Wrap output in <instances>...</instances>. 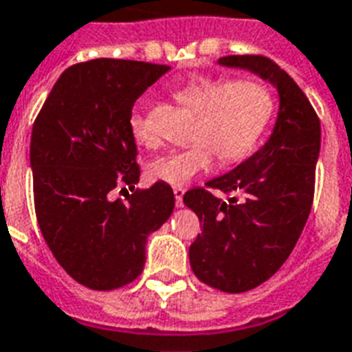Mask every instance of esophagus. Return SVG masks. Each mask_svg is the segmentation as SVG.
<instances>
[{
  "instance_id": "esophagus-1",
  "label": "esophagus",
  "mask_w": 352,
  "mask_h": 352,
  "mask_svg": "<svg viewBox=\"0 0 352 352\" xmlns=\"http://www.w3.org/2000/svg\"><path fill=\"white\" fill-rule=\"evenodd\" d=\"M184 192H186V190H184L183 186H175V188H173V194H175V203H177V207H183V197H184Z\"/></svg>"
}]
</instances>
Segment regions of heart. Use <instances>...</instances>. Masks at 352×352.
<instances>
[{
	"mask_svg": "<svg viewBox=\"0 0 352 352\" xmlns=\"http://www.w3.org/2000/svg\"><path fill=\"white\" fill-rule=\"evenodd\" d=\"M173 96L196 111L194 143L156 156L147 166L153 181L171 186L188 184L205 173L214 162V155L222 164L239 162L259 142L274 111V95L259 80L188 78L173 87ZM130 132L138 143H155L145 119L138 113L130 119Z\"/></svg>",
	"mask_w": 352,
	"mask_h": 352,
	"instance_id": "obj_1",
	"label": "heart"
}]
</instances>
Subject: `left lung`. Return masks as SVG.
<instances>
[{"mask_svg":"<svg viewBox=\"0 0 352 352\" xmlns=\"http://www.w3.org/2000/svg\"><path fill=\"white\" fill-rule=\"evenodd\" d=\"M218 65L250 70L280 96L274 129L261 149L183 197L201 223L188 250L194 274L223 293H244L276 274L306 226L321 123L295 80L269 57L226 56ZM209 188L234 196L222 200Z\"/></svg>","mask_w":352,"mask_h":352,"instance_id":"8db88e82","label":"left lung"}]
</instances>
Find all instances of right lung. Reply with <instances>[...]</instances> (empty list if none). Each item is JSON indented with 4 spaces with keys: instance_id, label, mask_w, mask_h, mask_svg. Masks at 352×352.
<instances>
[{
    "instance_id": "obj_1",
    "label": "right lung",
    "mask_w": 352,
    "mask_h": 352,
    "mask_svg": "<svg viewBox=\"0 0 352 352\" xmlns=\"http://www.w3.org/2000/svg\"><path fill=\"white\" fill-rule=\"evenodd\" d=\"M168 70L106 57L72 65L33 124L38 228L67 274L95 291L123 287L142 274L147 239L175 207L166 183L127 192L124 202L111 197L117 186L134 189L140 181L132 108Z\"/></svg>"
}]
</instances>
